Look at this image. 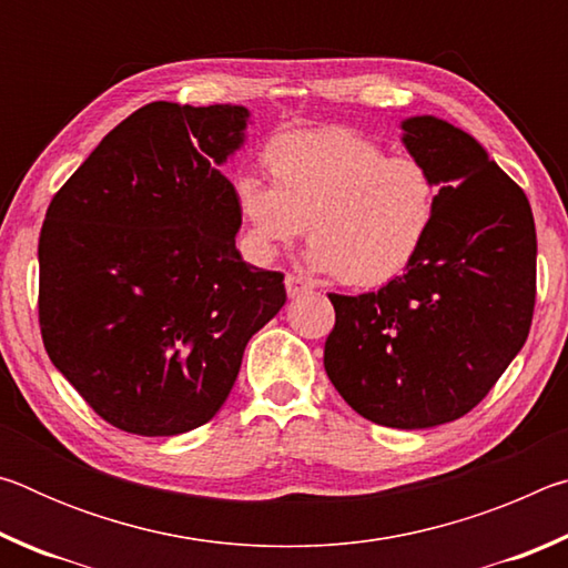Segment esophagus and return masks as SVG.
I'll list each match as a JSON object with an SVG mask.
<instances>
[{
	"label": "esophagus",
	"mask_w": 568,
	"mask_h": 568,
	"mask_svg": "<svg viewBox=\"0 0 568 568\" xmlns=\"http://www.w3.org/2000/svg\"><path fill=\"white\" fill-rule=\"evenodd\" d=\"M285 291L291 297H301L311 291V285H307L303 277H297V275H285Z\"/></svg>",
	"instance_id": "esophagus-1"
}]
</instances>
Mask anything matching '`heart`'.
Segmentation results:
<instances>
[{
    "label": "heart",
    "mask_w": 568,
    "mask_h": 568,
    "mask_svg": "<svg viewBox=\"0 0 568 568\" xmlns=\"http://www.w3.org/2000/svg\"><path fill=\"white\" fill-rule=\"evenodd\" d=\"M271 175L235 180L245 245L267 263L305 233L311 263L351 287L408 271L434 233L440 185L426 162L345 128L277 134L263 150Z\"/></svg>",
    "instance_id": "obj_1"
}]
</instances>
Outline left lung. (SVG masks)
<instances>
[{
	"label": "left lung",
	"instance_id": "left-lung-1",
	"mask_svg": "<svg viewBox=\"0 0 568 568\" xmlns=\"http://www.w3.org/2000/svg\"><path fill=\"white\" fill-rule=\"evenodd\" d=\"M400 130L440 185L434 233L378 293L328 295L335 325L323 365L363 418L416 430L466 416L524 348L536 227L524 190L468 132L434 114Z\"/></svg>",
	"mask_w": 568,
	"mask_h": 568
}]
</instances>
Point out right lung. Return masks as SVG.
I'll use <instances>...</instances> for the list:
<instances>
[{"label": "right lung", "instance_id": "right-lung-1", "mask_svg": "<svg viewBox=\"0 0 568 568\" xmlns=\"http://www.w3.org/2000/svg\"><path fill=\"white\" fill-rule=\"evenodd\" d=\"M240 104L150 102L47 207L40 328L54 368L114 428L178 436L215 416L247 341L285 305L283 273L235 247Z\"/></svg>", "mask_w": 568, "mask_h": 568}]
</instances>
